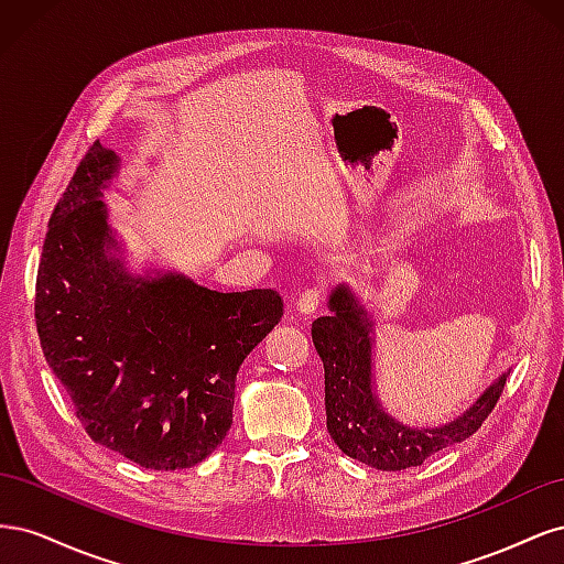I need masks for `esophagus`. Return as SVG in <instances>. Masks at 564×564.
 Here are the masks:
<instances>
[{
	"mask_svg": "<svg viewBox=\"0 0 564 564\" xmlns=\"http://www.w3.org/2000/svg\"><path fill=\"white\" fill-rule=\"evenodd\" d=\"M319 299H322V289H319V286L305 289V292H303V294L299 296V301H296V311L303 313V315L315 313L317 305H319Z\"/></svg>",
	"mask_w": 564,
	"mask_h": 564,
	"instance_id": "1",
	"label": "esophagus"
}]
</instances>
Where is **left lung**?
<instances>
[{
	"mask_svg": "<svg viewBox=\"0 0 564 564\" xmlns=\"http://www.w3.org/2000/svg\"><path fill=\"white\" fill-rule=\"evenodd\" d=\"M329 315L313 322L324 365L327 431L338 449L379 470H404L470 437L499 402L508 373L494 381L458 419L437 429H412L392 419L373 390L371 319L346 284L329 296Z\"/></svg>",
	"mask_w": 564,
	"mask_h": 564,
	"instance_id": "left-lung-1",
	"label": "left lung"
}]
</instances>
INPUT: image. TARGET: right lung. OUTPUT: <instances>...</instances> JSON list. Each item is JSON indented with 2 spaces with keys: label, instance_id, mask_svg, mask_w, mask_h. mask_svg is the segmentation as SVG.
Instances as JSON below:
<instances>
[{
  "label": "right lung",
  "instance_id": "right-lung-1",
  "mask_svg": "<svg viewBox=\"0 0 564 564\" xmlns=\"http://www.w3.org/2000/svg\"><path fill=\"white\" fill-rule=\"evenodd\" d=\"M117 169L96 141L48 218L37 334L94 442L143 468H191L230 431L237 369L284 305L272 289L224 294L178 272L131 275L100 199Z\"/></svg>",
  "mask_w": 564,
  "mask_h": 564
}]
</instances>
